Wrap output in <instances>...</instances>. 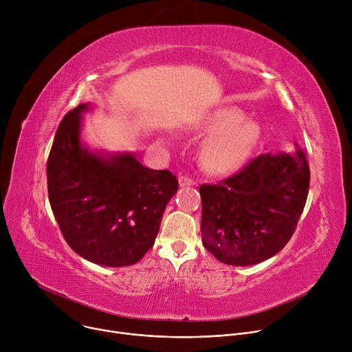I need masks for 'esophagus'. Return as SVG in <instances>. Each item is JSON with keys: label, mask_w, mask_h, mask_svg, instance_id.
<instances>
[{"label": "esophagus", "mask_w": 352, "mask_h": 352, "mask_svg": "<svg viewBox=\"0 0 352 352\" xmlns=\"http://www.w3.org/2000/svg\"><path fill=\"white\" fill-rule=\"evenodd\" d=\"M178 182H179L181 188H184V186H193L195 185V181L190 179L188 175H179Z\"/></svg>", "instance_id": "1"}]
</instances>
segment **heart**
<instances>
[{"label":"heart","instance_id":"1","mask_svg":"<svg viewBox=\"0 0 352 352\" xmlns=\"http://www.w3.org/2000/svg\"><path fill=\"white\" fill-rule=\"evenodd\" d=\"M209 136L200 148L202 167L212 175H230L243 168L262 139V126L238 110L223 107L206 114L199 124Z\"/></svg>","mask_w":352,"mask_h":352}]
</instances>
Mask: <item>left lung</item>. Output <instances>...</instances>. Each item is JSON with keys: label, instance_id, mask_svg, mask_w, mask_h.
Listing matches in <instances>:
<instances>
[{"label": "left lung", "instance_id": "8db88e82", "mask_svg": "<svg viewBox=\"0 0 352 352\" xmlns=\"http://www.w3.org/2000/svg\"><path fill=\"white\" fill-rule=\"evenodd\" d=\"M311 171L307 155L277 150L258 156L216 185H200L202 242L220 262L252 266L289 241L304 212Z\"/></svg>", "mask_w": 352, "mask_h": 352}]
</instances>
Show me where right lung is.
Instances as JSON below:
<instances>
[{"instance_id":"right-lung-1","label":"right lung","mask_w":352,"mask_h":352,"mask_svg":"<svg viewBox=\"0 0 352 352\" xmlns=\"http://www.w3.org/2000/svg\"><path fill=\"white\" fill-rule=\"evenodd\" d=\"M61 121L47 162L48 200L68 245L107 267L139 262L153 246L163 213L178 190L168 170L144 167L132 152L107 153L82 139L83 113Z\"/></svg>"}]
</instances>
